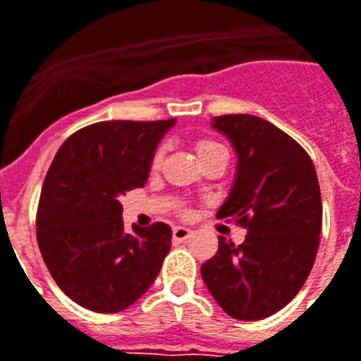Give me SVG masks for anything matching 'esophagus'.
<instances>
[{
    "mask_svg": "<svg viewBox=\"0 0 361 361\" xmlns=\"http://www.w3.org/2000/svg\"><path fill=\"white\" fill-rule=\"evenodd\" d=\"M191 233L192 231L187 229V227H174V229H172V238H174L176 242H183L191 236Z\"/></svg>",
    "mask_w": 361,
    "mask_h": 361,
    "instance_id": "34e87169",
    "label": "esophagus"
}]
</instances>
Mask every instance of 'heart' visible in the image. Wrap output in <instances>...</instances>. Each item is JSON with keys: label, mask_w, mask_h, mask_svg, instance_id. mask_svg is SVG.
Segmentation results:
<instances>
[{"label": "heart", "mask_w": 361, "mask_h": 361, "mask_svg": "<svg viewBox=\"0 0 361 361\" xmlns=\"http://www.w3.org/2000/svg\"><path fill=\"white\" fill-rule=\"evenodd\" d=\"M216 151H225V147L221 144L214 142V140H199V142H197V155H199V159L210 155V153H216ZM161 161H162V153L159 151V153L155 155V159H153V166H159Z\"/></svg>", "instance_id": "b5f03b06"}]
</instances>
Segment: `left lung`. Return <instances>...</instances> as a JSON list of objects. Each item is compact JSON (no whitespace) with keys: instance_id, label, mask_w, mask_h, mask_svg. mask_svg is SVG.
<instances>
[{"instance_id":"1","label":"left lung","mask_w":361,"mask_h":361,"mask_svg":"<svg viewBox=\"0 0 361 361\" xmlns=\"http://www.w3.org/2000/svg\"><path fill=\"white\" fill-rule=\"evenodd\" d=\"M212 126L229 137L236 176L217 216L246 227L240 246L219 236L200 267L217 305L236 320H263L299 293L314 265L322 197L314 164L293 137L255 115H221Z\"/></svg>"}]
</instances>
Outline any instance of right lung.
<instances>
[{
    "label": "right lung",
    "mask_w": 361,
    "mask_h": 361,
    "mask_svg": "<svg viewBox=\"0 0 361 361\" xmlns=\"http://www.w3.org/2000/svg\"><path fill=\"white\" fill-rule=\"evenodd\" d=\"M169 121H102L66 140L41 189L37 244L71 301L114 314L149 290L172 244L166 224L125 233L119 199L149 178Z\"/></svg>",
    "instance_id": "right-lung-1"
}]
</instances>
